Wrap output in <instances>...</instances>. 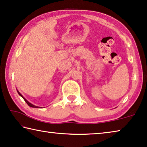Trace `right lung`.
<instances>
[{"label": "right lung", "instance_id": "right-lung-1", "mask_svg": "<svg viewBox=\"0 0 147 147\" xmlns=\"http://www.w3.org/2000/svg\"><path fill=\"white\" fill-rule=\"evenodd\" d=\"M18 91V94H20V96H21L22 97V98H24V100L25 101H26V102L27 104H28V105L29 106V107H32V108H40V107H36V106H35V105H32V104H31L30 102H28V100H26V98H24V97L23 96H22L21 94H20V92H19V91Z\"/></svg>", "mask_w": 147, "mask_h": 147}]
</instances>
